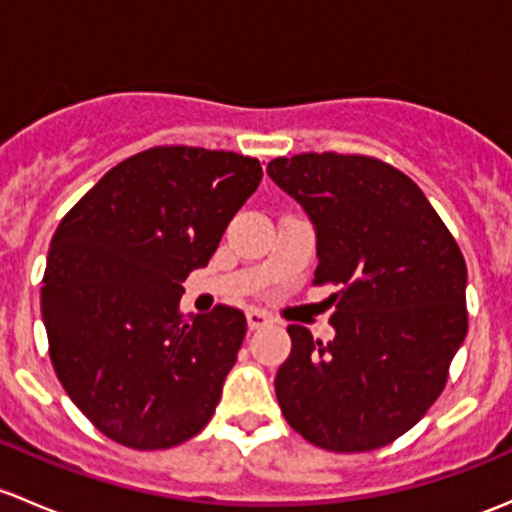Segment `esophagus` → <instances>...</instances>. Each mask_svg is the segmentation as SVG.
<instances>
[{"instance_id": "obj_1", "label": "esophagus", "mask_w": 512, "mask_h": 512, "mask_svg": "<svg viewBox=\"0 0 512 512\" xmlns=\"http://www.w3.org/2000/svg\"><path fill=\"white\" fill-rule=\"evenodd\" d=\"M245 316H247V326H250V331H257V328L272 324L270 316H267L265 311H260V309H247Z\"/></svg>"}]
</instances>
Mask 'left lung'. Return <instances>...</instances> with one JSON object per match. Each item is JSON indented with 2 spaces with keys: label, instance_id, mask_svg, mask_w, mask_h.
<instances>
[{
  "label": "left lung",
  "instance_id": "left-lung-1",
  "mask_svg": "<svg viewBox=\"0 0 512 512\" xmlns=\"http://www.w3.org/2000/svg\"><path fill=\"white\" fill-rule=\"evenodd\" d=\"M316 233V284L333 341L292 324L274 378L284 419L328 451H370L412 429L446 385L466 338V262L432 203L402 171L355 154L267 164Z\"/></svg>",
  "mask_w": 512,
  "mask_h": 512
}]
</instances>
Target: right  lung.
Listing matches in <instances>:
<instances>
[{
  "label": "right lung",
  "instance_id": "1",
  "mask_svg": "<svg viewBox=\"0 0 512 512\" xmlns=\"http://www.w3.org/2000/svg\"><path fill=\"white\" fill-rule=\"evenodd\" d=\"M260 181V161L242 154L154 147L107 171L58 225L41 287L53 368L117 444L169 449L213 417L247 321L225 304L181 316V282Z\"/></svg>",
  "mask_w": 512,
  "mask_h": 512
}]
</instances>
